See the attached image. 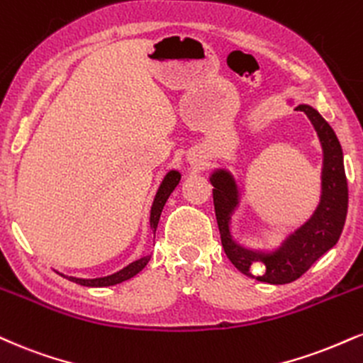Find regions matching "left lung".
<instances>
[{
	"label": "left lung",
	"instance_id": "1",
	"mask_svg": "<svg viewBox=\"0 0 363 363\" xmlns=\"http://www.w3.org/2000/svg\"><path fill=\"white\" fill-rule=\"evenodd\" d=\"M291 103H294L291 99ZM296 110L304 111L316 130L323 148L321 196L309 220L291 231L281 245L272 250H260L238 243L231 235V216L240 206L237 179L226 169L213 170V203L221 245L226 257L240 272L253 277V264H262V272L255 279L267 284H289L303 276L311 265L333 248L342 235L348 209V186L343 167V150L328 121L309 104L301 103Z\"/></svg>",
	"mask_w": 363,
	"mask_h": 363
}]
</instances>
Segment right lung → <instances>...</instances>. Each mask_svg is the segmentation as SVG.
Instances as JSON below:
<instances>
[{
	"label": "right lung",
	"mask_w": 363,
	"mask_h": 363,
	"mask_svg": "<svg viewBox=\"0 0 363 363\" xmlns=\"http://www.w3.org/2000/svg\"><path fill=\"white\" fill-rule=\"evenodd\" d=\"M179 181H181V172H179V170H169V172L164 176L162 182H160L159 189H157L154 203H152V208H150V228H152V231H154V235H155L157 225H159L160 213H162V209L165 206V203H167L170 193H172V191L176 189V186L179 184ZM148 260H150V255L142 257V259L132 262V264H128V265H126V267H123L121 270H118V272H115V274H111V276H104V277L81 279V277L64 276V274H60V276L65 277V279H69V281H72V282H76V284H81V286H86V287L116 286V284H121V282L128 281V279H132V277L137 276L140 270H142L148 264Z\"/></svg>",
	"instance_id": "1"
}]
</instances>
